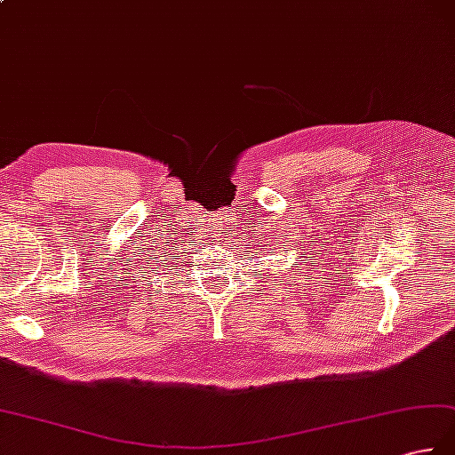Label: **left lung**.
Returning a JSON list of instances; mask_svg holds the SVG:
<instances>
[{"instance_id":"left-lung-1","label":"left lung","mask_w":455,"mask_h":455,"mask_svg":"<svg viewBox=\"0 0 455 455\" xmlns=\"http://www.w3.org/2000/svg\"><path fill=\"white\" fill-rule=\"evenodd\" d=\"M272 251H274V248H272Z\"/></svg>"}]
</instances>
